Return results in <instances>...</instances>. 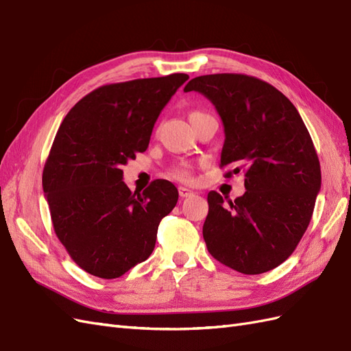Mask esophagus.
I'll use <instances>...</instances> for the list:
<instances>
[{
    "mask_svg": "<svg viewBox=\"0 0 351 351\" xmlns=\"http://www.w3.org/2000/svg\"><path fill=\"white\" fill-rule=\"evenodd\" d=\"M178 195H180V197H187V196H190V195H193V192L190 189H187V187H183V186H180L178 187Z\"/></svg>",
    "mask_w": 351,
    "mask_h": 351,
    "instance_id": "obj_1",
    "label": "esophagus"
}]
</instances>
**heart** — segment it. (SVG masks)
<instances>
[{"instance_id":"heart-1","label":"heart","mask_w":351,"mask_h":351,"mask_svg":"<svg viewBox=\"0 0 351 351\" xmlns=\"http://www.w3.org/2000/svg\"><path fill=\"white\" fill-rule=\"evenodd\" d=\"M205 112L202 111H192L189 114V119L192 120L195 119V117H199V115H204ZM169 176H171L173 178L176 180H182V182H189L190 178H192V169H190V167L187 164H178V165H174L171 169H169Z\"/></svg>"}]
</instances>
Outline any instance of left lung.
Returning <instances> with one entry per match:
<instances>
[{
  "instance_id": "left-lung-1",
  "label": "left lung",
  "mask_w": 351,
  "mask_h": 351,
  "mask_svg": "<svg viewBox=\"0 0 351 351\" xmlns=\"http://www.w3.org/2000/svg\"><path fill=\"white\" fill-rule=\"evenodd\" d=\"M199 92L217 110L226 141V176L244 173L246 192L228 205L208 193L204 239L209 253L241 274L277 268L299 244L321 190V165L311 134L290 99L246 74H206L184 92Z\"/></svg>"
}]
</instances>
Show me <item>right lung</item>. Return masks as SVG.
I'll return each mask as SVG.
<instances>
[{
	"label": "right lung",
	"mask_w": 351,
	"mask_h": 351,
	"mask_svg": "<svg viewBox=\"0 0 351 351\" xmlns=\"http://www.w3.org/2000/svg\"><path fill=\"white\" fill-rule=\"evenodd\" d=\"M189 79L184 73L105 84L62 120L42 174L52 226L71 259L112 280L154 252L158 226L178 192L155 180L130 192L121 167L147 149L159 114Z\"/></svg>",
	"instance_id": "obj_1"
}]
</instances>
